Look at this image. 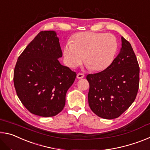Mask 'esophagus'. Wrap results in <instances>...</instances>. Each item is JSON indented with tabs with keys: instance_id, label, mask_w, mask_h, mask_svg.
<instances>
[{
	"instance_id": "esophagus-1",
	"label": "esophagus",
	"mask_w": 150,
	"mask_h": 150,
	"mask_svg": "<svg viewBox=\"0 0 150 150\" xmlns=\"http://www.w3.org/2000/svg\"><path fill=\"white\" fill-rule=\"evenodd\" d=\"M84 77H85V75L83 74V73H77V79H82Z\"/></svg>"
}]
</instances>
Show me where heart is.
<instances>
[{"instance_id": "b5f03b06", "label": "heart", "mask_w": 150, "mask_h": 150, "mask_svg": "<svg viewBox=\"0 0 150 150\" xmlns=\"http://www.w3.org/2000/svg\"><path fill=\"white\" fill-rule=\"evenodd\" d=\"M117 48V40L112 34L83 32L73 35L71 44L65 46L63 55L69 67H77L84 60L88 69L100 71L113 62Z\"/></svg>"}]
</instances>
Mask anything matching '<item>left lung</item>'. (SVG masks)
<instances>
[{
	"label": "left lung",
	"mask_w": 150,
	"mask_h": 150,
	"mask_svg": "<svg viewBox=\"0 0 150 150\" xmlns=\"http://www.w3.org/2000/svg\"><path fill=\"white\" fill-rule=\"evenodd\" d=\"M122 47L108 67L88 74V101L95 115L105 119L120 116L136 99L139 88V67L130 42L122 36Z\"/></svg>",
	"instance_id": "obj_1"
}]
</instances>
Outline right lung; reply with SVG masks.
<instances>
[{
  "label": "right lung",
  "instance_id": "right-lung-1",
  "mask_svg": "<svg viewBox=\"0 0 150 150\" xmlns=\"http://www.w3.org/2000/svg\"><path fill=\"white\" fill-rule=\"evenodd\" d=\"M62 51L54 31H42L18 58L14 85L18 97L34 115L50 117L65 106L76 73L61 65Z\"/></svg>",
  "mask_w": 150,
  "mask_h": 150
}]
</instances>
